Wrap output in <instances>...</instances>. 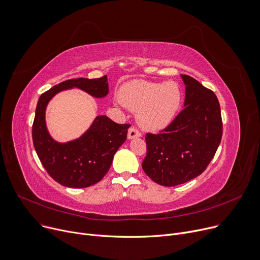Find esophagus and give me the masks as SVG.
Returning a JSON list of instances; mask_svg holds the SVG:
<instances>
[{
    "label": "esophagus",
    "instance_id": "1",
    "mask_svg": "<svg viewBox=\"0 0 260 260\" xmlns=\"http://www.w3.org/2000/svg\"><path fill=\"white\" fill-rule=\"evenodd\" d=\"M141 137V133L135 127H131L128 129V134H127V138L128 139H134V138H139Z\"/></svg>",
    "mask_w": 260,
    "mask_h": 260
}]
</instances>
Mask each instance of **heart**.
Masks as SVG:
<instances>
[{
	"instance_id": "1",
	"label": "heart",
	"mask_w": 260,
	"mask_h": 260,
	"mask_svg": "<svg viewBox=\"0 0 260 260\" xmlns=\"http://www.w3.org/2000/svg\"><path fill=\"white\" fill-rule=\"evenodd\" d=\"M121 103L137 111L140 125L148 129H161L172 122L182 104V90L174 82L153 83L134 80L120 90Z\"/></svg>"
}]
</instances>
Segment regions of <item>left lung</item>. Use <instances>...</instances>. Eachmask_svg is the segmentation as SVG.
Returning a JSON list of instances; mask_svg holds the SVG:
<instances>
[{
  "mask_svg": "<svg viewBox=\"0 0 260 260\" xmlns=\"http://www.w3.org/2000/svg\"><path fill=\"white\" fill-rule=\"evenodd\" d=\"M180 76L186 86L184 109L160 134L145 136L142 169L153 182L166 187L184 184L204 172L222 138L216 94L193 77Z\"/></svg>",
  "mask_w": 260,
  "mask_h": 260,
  "instance_id": "obj_1",
  "label": "left lung"
}]
</instances>
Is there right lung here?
<instances>
[{
	"label": "right lung",
	"mask_w": 260,
	"mask_h": 260,
	"mask_svg": "<svg viewBox=\"0 0 260 260\" xmlns=\"http://www.w3.org/2000/svg\"><path fill=\"white\" fill-rule=\"evenodd\" d=\"M81 89L93 98H105L108 78H74L52 87L40 95L32 123V142L42 166L62 186L86 188L99 183L108 172L114 156L126 140L129 124H118L107 116H96L81 137L56 141L48 131L46 110L50 101L61 91Z\"/></svg>",
	"instance_id": "add662e5"
}]
</instances>
